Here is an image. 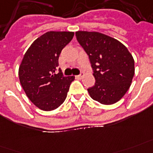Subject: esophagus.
I'll return each mask as SVG.
<instances>
[{"mask_svg":"<svg viewBox=\"0 0 153 153\" xmlns=\"http://www.w3.org/2000/svg\"><path fill=\"white\" fill-rule=\"evenodd\" d=\"M83 76H83V74H80V75L76 76V79H78V80H81V79L83 78Z\"/></svg>","mask_w":153,"mask_h":153,"instance_id":"34e87169","label":"esophagus"}]
</instances>
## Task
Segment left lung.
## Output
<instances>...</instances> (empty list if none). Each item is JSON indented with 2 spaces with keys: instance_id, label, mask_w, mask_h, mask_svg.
Segmentation results:
<instances>
[{
  "instance_id": "1",
  "label": "left lung",
  "mask_w": 153,
  "mask_h": 153,
  "mask_svg": "<svg viewBox=\"0 0 153 153\" xmlns=\"http://www.w3.org/2000/svg\"><path fill=\"white\" fill-rule=\"evenodd\" d=\"M78 43L89 58L95 85L88 88L91 97L103 105L120 100L134 76V60L128 48L114 38L97 32L78 31Z\"/></svg>"
}]
</instances>
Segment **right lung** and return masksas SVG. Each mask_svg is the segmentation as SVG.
Returning <instances> with one entry per match:
<instances>
[{
  "mask_svg": "<svg viewBox=\"0 0 153 153\" xmlns=\"http://www.w3.org/2000/svg\"><path fill=\"white\" fill-rule=\"evenodd\" d=\"M73 36V32H48L36 39L24 56L19 68L20 82L28 99L40 109H56L66 99L75 76L63 75L58 59Z\"/></svg>",
  "mask_w": 153,
  "mask_h": 153,
  "instance_id": "add662e5",
  "label": "right lung"
}]
</instances>
